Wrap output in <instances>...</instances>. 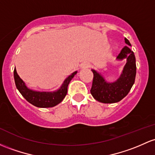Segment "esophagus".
Instances as JSON below:
<instances>
[{
    "mask_svg": "<svg viewBox=\"0 0 155 155\" xmlns=\"http://www.w3.org/2000/svg\"><path fill=\"white\" fill-rule=\"evenodd\" d=\"M90 66H91V65H90L89 63H84L82 65V68H89Z\"/></svg>",
    "mask_w": 155,
    "mask_h": 155,
    "instance_id": "obj_1",
    "label": "esophagus"
}]
</instances>
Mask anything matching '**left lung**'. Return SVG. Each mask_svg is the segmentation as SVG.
I'll use <instances>...</instances> for the list:
<instances>
[{"instance_id": "8db88e82", "label": "left lung", "mask_w": 155, "mask_h": 155, "mask_svg": "<svg viewBox=\"0 0 155 155\" xmlns=\"http://www.w3.org/2000/svg\"><path fill=\"white\" fill-rule=\"evenodd\" d=\"M127 46L124 47L117 56L118 59H127L122 74L116 81L113 83L107 82L101 75L92 70L93 79L91 93L95 99L104 104L116 103L123 99L130 91L135 83L136 76L135 57L132 51L130 50L131 44L125 38Z\"/></svg>"}]
</instances>
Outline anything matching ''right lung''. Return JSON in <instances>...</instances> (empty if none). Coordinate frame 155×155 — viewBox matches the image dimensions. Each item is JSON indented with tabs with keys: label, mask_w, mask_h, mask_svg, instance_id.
I'll return each instance as SVG.
<instances>
[{
	"label": "right lung",
	"mask_w": 155,
	"mask_h": 155,
	"mask_svg": "<svg viewBox=\"0 0 155 155\" xmlns=\"http://www.w3.org/2000/svg\"><path fill=\"white\" fill-rule=\"evenodd\" d=\"M76 73L77 71H75L70 75L64 81L61 87L55 92H38L28 89L18 76L16 69L14 70V78L15 85L27 101L37 107L45 108L56 106L64 99L68 93V86Z\"/></svg>",
	"instance_id": "right-lung-1"
}]
</instances>
